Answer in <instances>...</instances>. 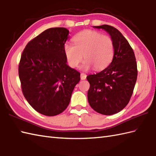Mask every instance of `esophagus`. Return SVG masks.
<instances>
[{
	"label": "esophagus",
	"instance_id": "esophagus-1",
	"mask_svg": "<svg viewBox=\"0 0 156 156\" xmlns=\"http://www.w3.org/2000/svg\"><path fill=\"white\" fill-rule=\"evenodd\" d=\"M86 77H87V75H86V74L83 73H81V80H85Z\"/></svg>",
	"mask_w": 156,
	"mask_h": 156
}]
</instances>
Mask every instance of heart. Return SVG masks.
Listing matches in <instances>:
<instances>
[{
	"instance_id": "b5f03b06",
	"label": "heart",
	"mask_w": 156,
	"mask_h": 156,
	"mask_svg": "<svg viewBox=\"0 0 156 156\" xmlns=\"http://www.w3.org/2000/svg\"><path fill=\"white\" fill-rule=\"evenodd\" d=\"M73 44L66 43L64 52L69 66L77 67L85 59L82 67L88 69L93 67L95 70H102L112 63L114 56V44L112 38L95 30L82 31L73 39Z\"/></svg>"
}]
</instances>
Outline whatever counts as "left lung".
<instances>
[{
    "label": "left lung",
    "instance_id": "left-lung-1",
    "mask_svg": "<svg viewBox=\"0 0 156 156\" xmlns=\"http://www.w3.org/2000/svg\"><path fill=\"white\" fill-rule=\"evenodd\" d=\"M108 33L114 44V56L108 67L87 77L90 84L87 99L95 112L110 115L122 111L132 95L137 77L133 50L119 31L112 26L93 27Z\"/></svg>",
    "mask_w": 156,
    "mask_h": 156
}]
</instances>
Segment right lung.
Returning a JSON list of instances; mask_svg holds the SVG:
<instances>
[{"mask_svg": "<svg viewBox=\"0 0 156 156\" xmlns=\"http://www.w3.org/2000/svg\"><path fill=\"white\" fill-rule=\"evenodd\" d=\"M69 31L48 29L27 43L20 57L19 75L24 96L43 115L62 113L80 81V73L67 65L64 44Z\"/></svg>", "mask_w": 156, "mask_h": 156, "instance_id": "add662e5", "label": "right lung"}]
</instances>
